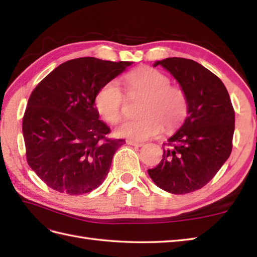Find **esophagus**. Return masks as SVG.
I'll return each instance as SVG.
<instances>
[{"mask_svg": "<svg viewBox=\"0 0 257 257\" xmlns=\"http://www.w3.org/2000/svg\"><path fill=\"white\" fill-rule=\"evenodd\" d=\"M127 144L135 147H143L145 145L144 143H139V141H135V140H127Z\"/></svg>", "mask_w": 257, "mask_h": 257, "instance_id": "esophagus-1", "label": "esophagus"}]
</instances>
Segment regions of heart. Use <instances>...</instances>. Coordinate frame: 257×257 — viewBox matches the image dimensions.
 <instances>
[{"instance_id":"obj_1","label":"heart","mask_w":257,"mask_h":257,"mask_svg":"<svg viewBox=\"0 0 257 257\" xmlns=\"http://www.w3.org/2000/svg\"><path fill=\"white\" fill-rule=\"evenodd\" d=\"M130 96L144 97L139 119H127L120 123L116 133L120 137L146 140L165 128L170 132L183 121L188 112V98L181 87L171 85L166 74L152 67L136 68L122 78ZM124 98L113 81L98 90L95 105L105 121L117 123L122 116Z\"/></svg>"}]
</instances>
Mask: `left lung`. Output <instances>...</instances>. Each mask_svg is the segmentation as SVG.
I'll list each match as a JSON object with an SVG mask.
<instances>
[{
  "label": "left lung",
  "mask_w": 257,
  "mask_h": 257,
  "mask_svg": "<svg viewBox=\"0 0 257 257\" xmlns=\"http://www.w3.org/2000/svg\"><path fill=\"white\" fill-rule=\"evenodd\" d=\"M178 80L188 98V117L163 148L162 160L149 169L160 189L185 194L203 188L230 157L235 112L222 80L192 59L156 62Z\"/></svg>",
  "instance_id": "8db88e82"
}]
</instances>
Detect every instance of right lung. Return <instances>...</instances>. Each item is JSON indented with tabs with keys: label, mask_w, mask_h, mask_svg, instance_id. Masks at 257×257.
<instances>
[{
	"label": "right lung",
	"mask_w": 257,
	"mask_h": 257,
	"mask_svg": "<svg viewBox=\"0 0 257 257\" xmlns=\"http://www.w3.org/2000/svg\"><path fill=\"white\" fill-rule=\"evenodd\" d=\"M133 62L95 57L70 59L32 91L23 117L26 160L48 187L61 193H88L103 182L123 139H110L95 98L102 85Z\"/></svg>",
	"instance_id": "1"
}]
</instances>
